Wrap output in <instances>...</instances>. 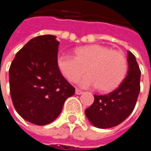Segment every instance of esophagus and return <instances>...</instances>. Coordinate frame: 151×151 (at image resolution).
Segmentation results:
<instances>
[{"label": "esophagus", "instance_id": "esophagus-1", "mask_svg": "<svg viewBox=\"0 0 151 151\" xmlns=\"http://www.w3.org/2000/svg\"><path fill=\"white\" fill-rule=\"evenodd\" d=\"M83 93V91H81L80 89H76V94H82Z\"/></svg>", "mask_w": 151, "mask_h": 151}]
</instances>
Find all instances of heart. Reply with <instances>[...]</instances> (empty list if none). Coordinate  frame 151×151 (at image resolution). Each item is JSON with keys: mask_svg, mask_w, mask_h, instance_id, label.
I'll return each mask as SVG.
<instances>
[{"mask_svg": "<svg viewBox=\"0 0 151 151\" xmlns=\"http://www.w3.org/2000/svg\"><path fill=\"white\" fill-rule=\"evenodd\" d=\"M74 56L60 54L57 58L59 71L69 81L74 82L85 73L88 75L79 80L83 87L97 86L100 91L108 92L116 88L123 80L128 70L125 55L101 45L78 47Z\"/></svg>", "mask_w": 151, "mask_h": 151, "instance_id": "1", "label": "heart"}]
</instances>
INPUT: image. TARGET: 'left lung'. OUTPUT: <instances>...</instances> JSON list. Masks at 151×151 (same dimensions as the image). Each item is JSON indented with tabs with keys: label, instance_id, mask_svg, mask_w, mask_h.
Here are the masks:
<instances>
[{
	"label": "left lung",
	"instance_id": "left-lung-1",
	"mask_svg": "<svg viewBox=\"0 0 151 151\" xmlns=\"http://www.w3.org/2000/svg\"><path fill=\"white\" fill-rule=\"evenodd\" d=\"M129 70L120 86L105 95H94V101L85 113L89 122L96 128L115 127L133 112L140 93L141 71L136 57L128 51Z\"/></svg>",
	"mask_w": 151,
	"mask_h": 151
}]
</instances>
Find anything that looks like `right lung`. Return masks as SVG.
<instances>
[{
    "mask_svg": "<svg viewBox=\"0 0 151 151\" xmlns=\"http://www.w3.org/2000/svg\"><path fill=\"white\" fill-rule=\"evenodd\" d=\"M59 42L52 35L29 40L15 55L9 68V89L16 112L39 126L52 122L75 88L57 64Z\"/></svg>",
    "mask_w": 151,
    "mask_h": 151,
    "instance_id": "obj_1",
    "label": "right lung"
}]
</instances>
